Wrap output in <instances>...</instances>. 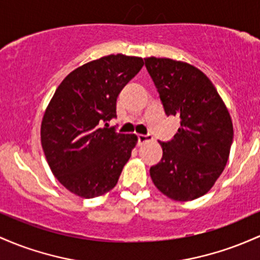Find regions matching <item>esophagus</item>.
I'll return each mask as SVG.
<instances>
[{"instance_id": "esophagus-1", "label": "esophagus", "mask_w": 260, "mask_h": 260, "mask_svg": "<svg viewBox=\"0 0 260 260\" xmlns=\"http://www.w3.org/2000/svg\"><path fill=\"white\" fill-rule=\"evenodd\" d=\"M153 141V137L150 135H139L138 136V144H143L145 142H150Z\"/></svg>"}]
</instances>
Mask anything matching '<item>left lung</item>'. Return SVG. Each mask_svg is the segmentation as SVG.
Segmentation results:
<instances>
[{
	"label": "left lung",
	"instance_id": "1",
	"mask_svg": "<svg viewBox=\"0 0 260 260\" xmlns=\"http://www.w3.org/2000/svg\"><path fill=\"white\" fill-rule=\"evenodd\" d=\"M167 116L180 118L169 142H159L162 158L150 168L158 190L175 201H191L209 192L219 178L233 141L226 105L198 68L168 58H145Z\"/></svg>",
	"mask_w": 260,
	"mask_h": 260
}]
</instances>
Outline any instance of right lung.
Wrapping results in <instances>:
<instances>
[{
  "mask_svg": "<svg viewBox=\"0 0 260 260\" xmlns=\"http://www.w3.org/2000/svg\"><path fill=\"white\" fill-rule=\"evenodd\" d=\"M143 65L142 58L123 54L84 64L62 80L45 110V158L59 182L80 198L112 190L131 158L137 136L117 133L107 122L116 117L121 90Z\"/></svg>",
  "mask_w": 260,
  "mask_h": 260,
  "instance_id": "obj_1",
  "label": "right lung"
}]
</instances>
